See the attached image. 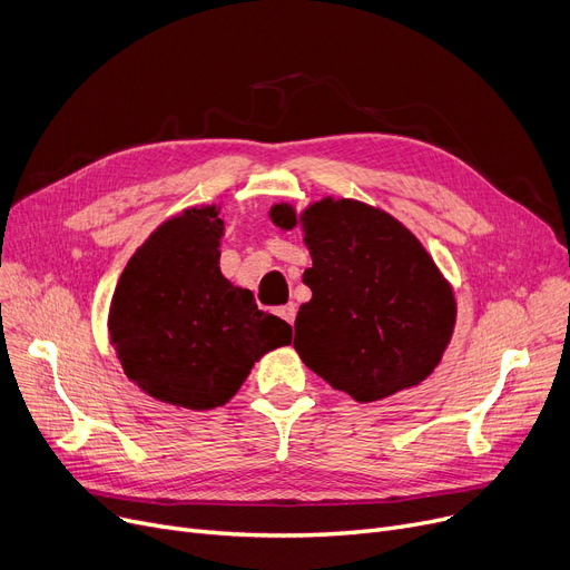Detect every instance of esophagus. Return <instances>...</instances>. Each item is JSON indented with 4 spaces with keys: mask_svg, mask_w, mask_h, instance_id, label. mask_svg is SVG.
<instances>
[{
    "mask_svg": "<svg viewBox=\"0 0 570 570\" xmlns=\"http://www.w3.org/2000/svg\"><path fill=\"white\" fill-rule=\"evenodd\" d=\"M277 316H282L286 323L293 325V321H295V305L288 303V305H284V307H277Z\"/></svg>",
    "mask_w": 570,
    "mask_h": 570,
    "instance_id": "obj_1",
    "label": "esophagus"
}]
</instances>
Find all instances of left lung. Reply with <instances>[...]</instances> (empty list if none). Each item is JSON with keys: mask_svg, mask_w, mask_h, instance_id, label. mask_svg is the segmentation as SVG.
<instances>
[{"mask_svg": "<svg viewBox=\"0 0 570 570\" xmlns=\"http://www.w3.org/2000/svg\"><path fill=\"white\" fill-rule=\"evenodd\" d=\"M282 230H303L312 301L295 318L301 361L355 402L423 383L453 340L458 301L432 254L400 219L355 198L325 196L303 213L269 207Z\"/></svg>", "mask_w": 570, "mask_h": 570, "instance_id": "left-lung-1", "label": "left lung"}]
</instances>
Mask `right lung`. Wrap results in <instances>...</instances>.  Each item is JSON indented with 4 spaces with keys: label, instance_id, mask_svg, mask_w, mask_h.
Masks as SVG:
<instances>
[{
    "label": "right lung",
    "instance_id": "1",
    "mask_svg": "<svg viewBox=\"0 0 570 570\" xmlns=\"http://www.w3.org/2000/svg\"><path fill=\"white\" fill-rule=\"evenodd\" d=\"M222 205L161 222L129 258L108 309V340L129 381L159 402L207 411L239 391L291 325L256 307L219 267Z\"/></svg>",
    "mask_w": 570,
    "mask_h": 570
}]
</instances>
